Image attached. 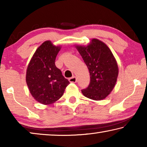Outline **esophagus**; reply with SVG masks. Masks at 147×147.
Returning <instances> with one entry per match:
<instances>
[{
	"label": "esophagus",
	"instance_id": "34e87169",
	"mask_svg": "<svg viewBox=\"0 0 147 147\" xmlns=\"http://www.w3.org/2000/svg\"><path fill=\"white\" fill-rule=\"evenodd\" d=\"M69 81L71 83H76V78L75 76H73L69 79Z\"/></svg>",
	"mask_w": 147,
	"mask_h": 147
}]
</instances>
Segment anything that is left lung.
Masks as SVG:
<instances>
[{
	"mask_svg": "<svg viewBox=\"0 0 147 147\" xmlns=\"http://www.w3.org/2000/svg\"><path fill=\"white\" fill-rule=\"evenodd\" d=\"M90 74V83L82 90L87 98L94 100L105 98L112 91L119 69L116 59L109 47L97 39H92L86 47L76 45Z\"/></svg>",
	"mask_w": 147,
	"mask_h": 147,
	"instance_id": "8db88e82",
	"label": "left lung"
}]
</instances>
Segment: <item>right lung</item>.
<instances>
[{"label":"right lung","mask_w":147,"mask_h":147,"mask_svg":"<svg viewBox=\"0 0 147 147\" xmlns=\"http://www.w3.org/2000/svg\"><path fill=\"white\" fill-rule=\"evenodd\" d=\"M61 47L46 41L34 54L26 70V81L32 96L41 104L49 105L61 97L69 84L56 67L55 59Z\"/></svg>","instance_id":"right-lung-1"}]
</instances>
